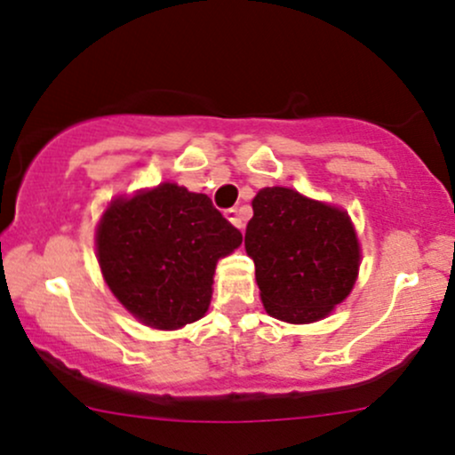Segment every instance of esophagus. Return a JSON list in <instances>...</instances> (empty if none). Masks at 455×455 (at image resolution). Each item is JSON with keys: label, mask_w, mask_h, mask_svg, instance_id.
Segmentation results:
<instances>
[{"label": "esophagus", "mask_w": 455, "mask_h": 455, "mask_svg": "<svg viewBox=\"0 0 455 455\" xmlns=\"http://www.w3.org/2000/svg\"><path fill=\"white\" fill-rule=\"evenodd\" d=\"M226 217H228V221L232 223V226H236L238 229H243V228H244V221H243V217H240L238 208H228V211H226Z\"/></svg>", "instance_id": "1"}]
</instances>
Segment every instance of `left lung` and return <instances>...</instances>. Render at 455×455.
<instances>
[{
  "instance_id": "obj_1",
  "label": "left lung",
  "mask_w": 455,
  "mask_h": 455,
  "mask_svg": "<svg viewBox=\"0 0 455 455\" xmlns=\"http://www.w3.org/2000/svg\"><path fill=\"white\" fill-rule=\"evenodd\" d=\"M244 247L266 311L290 323L325 317L349 296L360 268L347 212L287 187H266L255 196Z\"/></svg>"
}]
</instances>
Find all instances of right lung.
<instances>
[{"label":"right lung","instance_id":"add662e5","mask_svg":"<svg viewBox=\"0 0 455 455\" xmlns=\"http://www.w3.org/2000/svg\"><path fill=\"white\" fill-rule=\"evenodd\" d=\"M240 243V229L211 197L164 183L112 202L98 228V259L133 317L174 330L208 311L217 259Z\"/></svg>","mask_w":455,"mask_h":455}]
</instances>
